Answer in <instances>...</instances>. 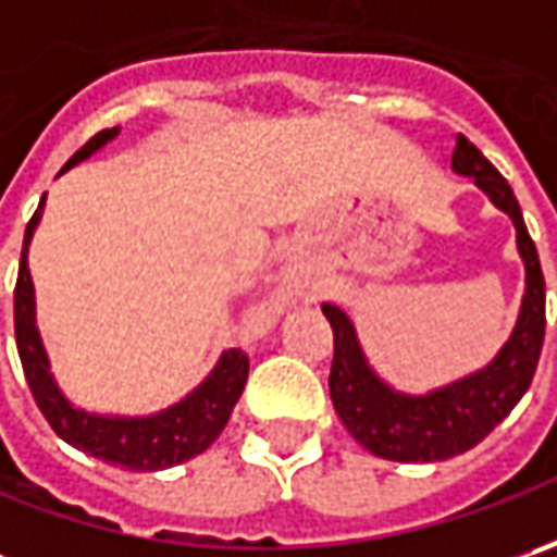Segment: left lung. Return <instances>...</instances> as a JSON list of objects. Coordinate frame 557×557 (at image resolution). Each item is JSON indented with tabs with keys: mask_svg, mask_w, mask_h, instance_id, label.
Returning <instances> with one entry per match:
<instances>
[{
	"mask_svg": "<svg viewBox=\"0 0 557 557\" xmlns=\"http://www.w3.org/2000/svg\"><path fill=\"white\" fill-rule=\"evenodd\" d=\"M453 170L459 176H471L474 185L490 195V201L511 216L527 272L524 300L515 332L486 369L421 396L387 387L366 362L347 312L334 304H322L334 332V359L329 374L334 412L341 416L344 428L381 459L443 461L468 453L518 406L543 354L546 278L518 198L503 173L465 136L456 139Z\"/></svg>",
	"mask_w": 557,
	"mask_h": 557,
	"instance_id": "8db88e82",
	"label": "left lung"
}]
</instances>
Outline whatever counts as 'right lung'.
<instances>
[{
  "label": "right lung",
  "mask_w": 557,
  "mask_h": 557,
  "mask_svg": "<svg viewBox=\"0 0 557 557\" xmlns=\"http://www.w3.org/2000/svg\"><path fill=\"white\" fill-rule=\"evenodd\" d=\"M117 133V126L96 133L71 161L61 166V173L92 158L98 148H104ZM42 203H46V195L24 232L21 269H17V285H14V341H17V356H21V366H24L39 412L52 424L54 434L67 440L71 446L108 461V465L129 468V471H161V468H173L180 461L201 456L203 449L223 434L225 421L245 391L247 356L242 350H228L220 356L216 369L207 374L191 394L158 416L123 418L76 409L74 403L58 391L52 372H49V356L42 350V341L36 332V304H33L30 269H27V247H30L36 225L42 220Z\"/></svg>",
  "instance_id": "1"
}]
</instances>
